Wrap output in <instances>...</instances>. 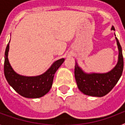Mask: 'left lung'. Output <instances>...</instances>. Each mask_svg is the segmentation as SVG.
Instances as JSON below:
<instances>
[{
    "label": "left lung",
    "mask_w": 125,
    "mask_h": 125,
    "mask_svg": "<svg viewBox=\"0 0 125 125\" xmlns=\"http://www.w3.org/2000/svg\"><path fill=\"white\" fill-rule=\"evenodd\" d=\"M112 30L115 31L113 26L111 27ZM115 39L119 50L118 61L115 66L110 71L104 73H87L84 71L76 62L74 76L78 88L84 94L96 97L104 96L113 89L121 78L123 71V56L119 40L116 37Z\"/></svg>",
    "instance_id": "obj_1"
}]
</instances>
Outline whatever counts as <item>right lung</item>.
I'll return each mask as SVG.
<instances>
[{
  "mask_svg": "<svg viewBox=\"0 0 125 125\" xmlns=\"http://www.w3.org/2000/svg\"><path fill=\"white\" fill-rule=\"evenodd\" d=\"M9 43L4 54V76L14 91L21 96L29 99H38L48 93L51 89L54 74L64 61L61 59L54 62L46 72L38 76H26L16 73L9 62L8 54Z\"/></svg>",
  "mask_w": 125,
  "mask_h": 125,
  "instance_id": "add662e5",
  "label": "right lung"
}]
</instances>
